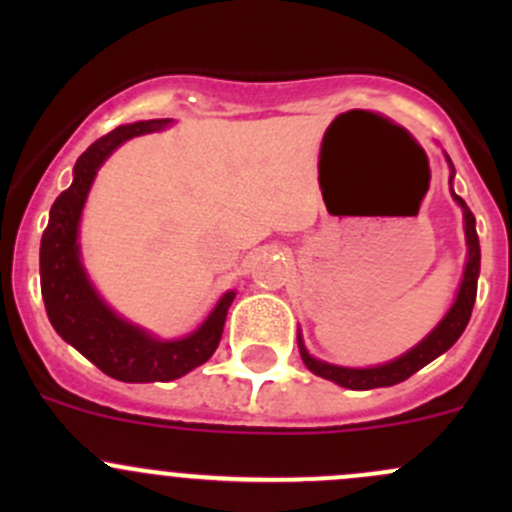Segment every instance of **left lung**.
Segmentation results:
<instances>
[{"label": "left lung", "mask_w": 512, "mask_h": 512, "mask_svg": "<svg viewBox=\"0 0 512 512\" xmlns=\"http://www.w3.org/2000/svg\"><path fill=\"white\" fill-rule=\"evenodd\" d=\"M448 168H451V178L448 183H453V170L451 158L446 156ZM453 200L461 205L463 210V230H466V267H463V280L458 285L456 299H453L451 309L443 314L441 322L416 344L411 347L409 352H404L396 359L386 361V364H376V366H339V364H329V361L317 359L307 352L304 347L302 332H297V344H299V356H302L304 366H307L312 374L322 376V379L334 381V384L344 386V389H354V391H366V389H379V386H394L401 384V381L409 379L411 374H416L418 369H423L426 364H431L436 356H441L443 352L453 347L458 342V337L466 329L468 319H471L473 304H476V292H478V275H480V242H478V232H476V218H473L471 208L466 205V200L458 198L456 190L451 188Z\"/></svg>", "instance_id": "obj_1"}]
</instances>
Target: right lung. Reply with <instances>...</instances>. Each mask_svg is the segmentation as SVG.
Returning <instances> with one entry per match:
<instances>
[{
	"instance_id": "1",
	"label": "right lung",
	"mask_w": 512,
	"mask_h": 512,
	"mask_svg": "<svg viewBox=\"0 0 512 512\" xmlns=\"http://www.w3.org/2000/svg\"><path fill=\"white\" fill-rule=\"evenodd\" d=\"M173 118H153L118 126L91 143L74 165V183L54 200L49 225L41 235V297L51 327L111 379L126 384L173 381L205 364L218 349L235 292H225L195 332L180 339H160L148 329L113 312L89 280L81 260L79 227L98 168L131 138L168 128Z\"/></svg>"
}]
</instances>
